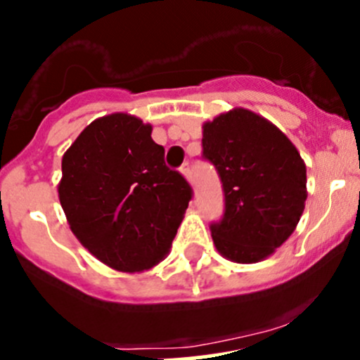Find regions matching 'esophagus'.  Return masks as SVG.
Listing matches in <instances>:
<instances>
[{"mask_svg":"<svg viewBox=\"0 0 360 360\" xmlns=\"http://www.w3.org/2000/svg\"><path fill=\"white\" fill-rule=\"evenodd\" d=\"M181 174H183L184 177H186L188 181L191 179V169H190V163H183V167H181Z\"/></svg>","mask_w":360,"mask_h":360,"instance_id":"esophagus-1","label":"esophagus"}]
</instances>
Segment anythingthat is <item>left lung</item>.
I'll list each match as a JSON object with an SVG mask.
<instances>
[{
    "label": "left lung",
    "instance_id": "obj_1",
    "mask_svg": "<svg viewBox=\"0 0 360 360\" xmlns=\"http://www.w3.org/2000/svg\"><path fill=\"white\" fill-rule=\"evenodd\" d=\"M204 158L218 170L225 214L212 243L236 264L271 257L294 233L308 198L306 163L269 120L236 107L202 124Z\"/></svg>",
    "mask_w": 360,
    "mask_h": 360
}]
</instances>
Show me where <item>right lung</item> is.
I'll return each mask as SVG.
<instances>
[{
  "label": "right lung",
  "mask_w": 360,
  "mask_h": 360,
  "mask_svg": "<svg viewBox=\"0 0 360 360\" xmlns=\"http://www.w3.org/2000/svg\"><path fill=\"white\" fill-rule=\"evenodd\" d=\"M151 131L131 114H109L87 124L61 160L58 195L70 230L121 273H144L165 260L191 198Z\"/></svg>",
  "instance_id": "obj_1"
}]
</instances>
